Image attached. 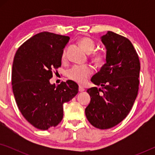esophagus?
Segmentation results:
<instances>
[{"label": "esophagus", "instance_id": "34e87169", "mask_svg": "<svg viewBox=\"0 0 155 155\" xmlns=\"http://www.w3.org/2000/svg\"><path fill=\"white\" fill-rule=\"evenodd\" d=\"M78 90H79V92H84V88L82 86L79 85V87H78Z\"/></svg>", "mask_w": 155, "mask_h": 155}]
</instances>
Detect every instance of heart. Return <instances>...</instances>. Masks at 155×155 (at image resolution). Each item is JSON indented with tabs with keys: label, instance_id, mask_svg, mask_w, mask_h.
I'll list each match as a JSON object with an SVG mask.
<instances>
[{
	"label": "heart",
	"instance_id": "1",
	"mask_svg": "<svg viewBox=\"0 0 155 155\" xmlns=\"http://www.w3.org/2000/svg\"><path fill=\"white\" fill-rule=\"evenodd\" d=\"M80 45L87 53L93 51L96 44L91 38L82 37L79 41ZM66 56V51H63L62 54V59H65ZM92 60L97 65H101L105 61V56L102 52L95 51L92 55ZM92 71L89 66H74L68 72V77L73 81L79 84H82L88 79Z\"/></svg>",
	"mask_w": 155,
	"mask_h": 155
}]
</instances>
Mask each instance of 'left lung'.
Returning a JSON list of instances; mask_svg holds the SVG:
<instances>
[{"label": "left lung", "mask_w": 155, "mask_h": 155, "mask_svg": "<svg viewBox=\"0 0 155 155\" xmlns=\"http://www.w3.org/2000/svg\"><path fill=\"white\" fill-rule=\"evenodd\" d=\"M101 39L107 49V63L91 81L101 88L87 90L91 100L85 115L93 126L109 129L121 122L132 109L139 89L140 64L127 38L109 31Z\"/></svg>", "instance_id": "1"}]
</instances>
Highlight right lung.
<instances>
[{"instance_id": "obj_1", "label": "right lung", "mask_w": 155, "mask_h": 155, "mask_svg": "<svg viewBox=\"0 0 155 155\" xmlns=\"http://www.w3.org/2000/svg\"><path fill=\"white\" fill-rule=\"evenodd\" d=\"M70 37L43 31L24 42L17 51L12 70V91L18 109L35 128L48 130L63 119V104L78 92L72 80L51 84L53 70L61 65Z\"/></svg>"}]
</instances>
